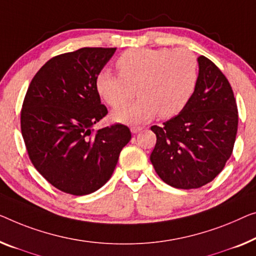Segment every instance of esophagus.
<instances>
[{
	"instance_id": "obj_1",
	"label": "esophagus",
	"mask_w": 256,
	"mask_h": 256,
	"mask_svg": "<svg viewBox=\"0 0 256 256\" xmlns=\"http://www.w3.org/2000/svg\"><path fill=\"white\" fill-rule=\"evenodd\" d=\"M141 130H142V128H140V126H132L131 132L133 133V134H136V133H139Z\"/></svg>"
}]
</instances>
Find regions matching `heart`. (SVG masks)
<instances>
[{"label":"heart","mask_w":256,"mask_h":256,"mask_svg":"<svg viewBox=\"0 0 256 256\" xmlns=\"http://www.w3.org/2000/svg\"><path fill=\"white\" fill-rule=\"evenodd\" d=\"M120 74L104 70L96 78V90L106 104L116 106L135 94L140 98L112 110L114 120L140 124L158 115H178L192 98L199 80V62L186 49L134 48L118 57Z\"/></svg>","instance_id":"obj_1"}]
</instances>
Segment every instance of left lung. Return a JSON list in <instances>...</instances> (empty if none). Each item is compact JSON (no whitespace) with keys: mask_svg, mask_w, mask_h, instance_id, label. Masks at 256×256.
I'll list each match as a JSON object with an SVG mask.
<instances>
[{"mask_svg":"<svg viewBox=\"0 0 256 256\" xmlns=\"http://www.w3.org/2000/svg\"><path fill=\"white\" fill-rule=\"evenodd\" d=\"M199 80L188 106L161 126L150 130L156 144L150 162L156 174L176 188H199L214 180L234 150L238 110L222 71L198 57Z\"/></svg>","mask_w":256,"mask_h":256,"instance_id":"left-lung-1","label":"left lung"}]
</instances>
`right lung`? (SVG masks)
<instances>
[{
  "instance_id": "add662e5",
  "label": "right lung",
  "mask_w": 256,
  "mask_h": 256,
  "mask_svg": "<svg viewBox=\"0 0 256 256\" xmlns=\"http://www.w3.org/2000/svg\"><path fill=\"white\" fill-rule=\"evenodd\" d=\"M116 48H82L49 60L30 82L20 114L30 160L62 192L86 196L101 188L131 140L125 125L93 133L106 114L96 78Z\"/></svg>"
}]
</instances>
